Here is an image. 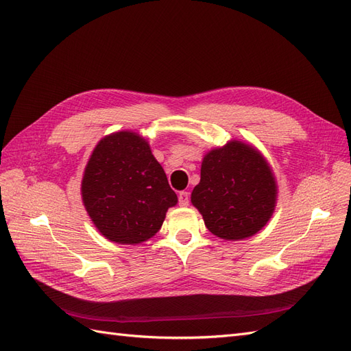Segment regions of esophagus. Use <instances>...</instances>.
Segmentation results:
<instances>
[{"instance_id":"1","label":"esophagus","mask_w":351,"mask_h":351,"mask_svg":"<svg viewBox=\"0 0 351 351\" xmlns=\"http://www.w3.org/2000/svg\"><path fill=\"white\" fill-rule=\"evenodd\" d=\"M189 202H190L189 192H180L178 193V204H180V206H187Z\"/></svg>"}]
</instances>
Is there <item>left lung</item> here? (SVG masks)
<instances>
[{
  "label": "left lung",
  "mask_w": 351,
  "mask_h": 351,
  "mask_svg": "<svg viewBox=\"0 0 351 351\" xmlns=\"http://www.w3.org/2000/svg\"><path fill=\"white\" fill-rule=\"evenodd\" d=\"M275 196L268 164L252 146L236 141L204 158L192 204L212 234L240 240L256 234L269 221Z\"/></svg>",
  "instance_id": "1"
}]
</instances>
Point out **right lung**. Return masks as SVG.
Segmentation results:
<instances>
[{"instance_id": "1", "label": "right lung", "mask_w": 351, "mask_h": 351, "mask_svg": "<svg viewBox=\"0 0 351 351\" xmlns=\"http://www.w3.org/2000/svg\"><path fill=\"white\" fill-rule=\"evenodd\" d=\"M82 197L102 236L121 244L155 236L167 209L177 204L149 145L132 132L110 134L97 145L84 169Z\"/></svg>"}]
</instances>
